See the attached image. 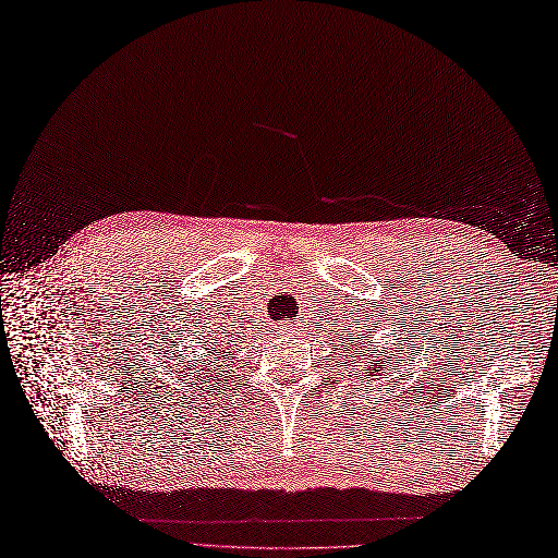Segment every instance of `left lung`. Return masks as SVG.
<instances>
[{"instance_id":"8db88e82","label":"left lung","mask_w":558,"mask_h":558,"mask_svg":"<svg viewBox=\"0 0 558 558\" xmlns=\"http://www.w3.org/2000/svg\"><path fill=\"white\" fill-rule=\"evenodd\" d=\"M362 353H365V351H362ZM351 357L365 362V365H360V367H362V374H365L367 378L378 376V374H385V365H383L385 357H376V355H374V360H372V362H367V357H362V355H360V353H355V351H353V355H351Z\"/></svg>"}]
</instances>
